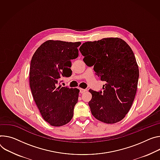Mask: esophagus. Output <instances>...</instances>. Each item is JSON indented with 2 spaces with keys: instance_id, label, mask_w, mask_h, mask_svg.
<instances>
[{
  "instance_id": "esophagus-1",
  "label": "esophagus",
  "mask_w": 160,
  "mask_h": 160,
  "mask_svg": "<svg viewBox=\"0 0 160 160\" xmlns=\"http://www.w3.org/2000/svg\"><path fill=\"white\" fill-rule=\"evenodd\" d=\"M87 91V89H82V88H80V92L81 93V94H83V92H86Z\"/></svg>"
}]
</instances>
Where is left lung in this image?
<instances>
[{
    "label": "left lung",
    "instance_id": "left-lung-1",
    "mask_svg": "<svg viewBox=\"0 0 160 160\" xmlns=\"http://www.w3.org/2000/svg\"><path fill=\"white\" fill-rule=\"evenodd\" d=\"M79 50L85 63L91 62L96 75L106 82L103 92L89 90L92 115L107 124L119 122L132 107L137 89L139 70L132 48L122 39L108 38L85 42Z\"/></svg>",
    "mask_w": 160,
    "mask_h": 160
}]
</instances>
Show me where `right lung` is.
Returning a JSON list of instances; mask_svg holds the SVG:
<instances>
[{"label": "right lung", "instance_id": "right-lung-1", "mask_svg": "<svg viewBox=\"0 0 160 160\" xmlns=\"http://www.w3.org/2000/svg\"><path fill=\"white\" fill-rule=\"evenodd\" d=\"M80 42L48 40L37 49L31 62L29 83L42 118L53 126L68 123L78 102V89L60 85L62 77L71 72V60L78 56Z\"/></svg>", "mask_w": 160, "mask_h": 160}]
</instances>
